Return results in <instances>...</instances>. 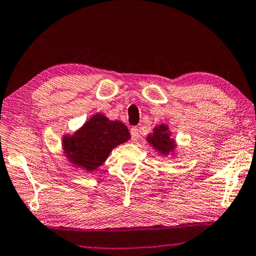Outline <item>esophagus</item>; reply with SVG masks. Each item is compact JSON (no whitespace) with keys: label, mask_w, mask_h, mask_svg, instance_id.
Here are the masks:
<instances>
[{"label":"esophagus","mask_w":256,"mask_h":256,"mask_svg":"<svg viewBox=\"0 0 256 256\" xmlns=\"http://www.w3.org/2000/svg\"><path fill=\"white\" fill-rule=\"evenodd\" d=\"M131 136H132L133 141H136V138H138V128H131Z\"/></svg>","instance_id":"1"}]
</instances>
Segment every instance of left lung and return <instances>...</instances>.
<instances>
[{"label": "left lung", "mask_w": 256, "mask_h": 256, "mask_svg": "<svg viewBox=\"0 0 256 256\" xmlns=\"http://www.w3.org/2000/svg\"><path fill=\"white\" fill-rule=\"evenodd\" d=\"M146 141L162 154H168L175 149V141L170 138V132L168 131V126L164 124L154 128V133L149 134Z\"/></svg>", "instance_id": "8db88e82"}]
</instances>
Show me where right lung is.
I'll return each mask as SVG.
<instances>
[{
    "label": "right lung",
    "instance_id": "add662e5",
    "mask_svg": "<svg viewBox=\"0 0 256 256\" xmlns=\"http://www.w3.org/2000/svg\"><path fill=\"white\" fill-rule=\"evenodd\" d=\"M130 138L128 130L122 122L97 114L72 136L63 138V149L72 164L92 172L104 164L116 146Z\"/></svg>",
    "mask_w": 256,
    "mask_h": 256
}]
</instances>
